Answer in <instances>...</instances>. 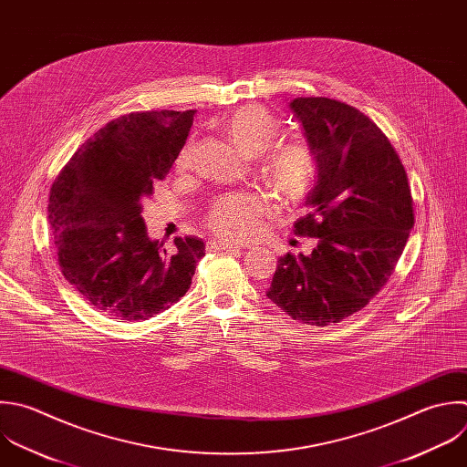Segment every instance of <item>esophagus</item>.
<instances>
[{
  "label": "esophagus",
  "mask_w": 467,
  "mask_h": 467,
  "mask_svg": "<svg viewBox=\"0 0 467 467\" xmlns=\"http://www.w3.org/2000/svg\"><path fill=\"white\" fill-rule=\"evenodd\" d=\"M206 248H208V250H212V252H217V250H241V246H239V244H235V243H228V241H221V239L208 241Z\"/></svg>",
  "instance_id": "esophagus-1"
}]
</instances>
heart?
<instances>
[{
  "mask_svg": "<svg viewBox=\"0 0 467 467\" xmlns=\"http://www.w3.org/2000/svg\"><path fill=\"white\" fill-rule=\"evenodd\" d=\"M219 131L243 155L259 157L257 173L272 193L285 204L303 201L316 184L319 161L314 148L306 142L272 144L281 122L265 106L244 104L219 122ZM193 161V144L188 142L179 155V168L188 170ZM272 212L268 201L259 195H228L219 199L210 215L208 226L223 237L246 239L255 234L259 219Z\"/></svg>",
  "mask_w": 467,
  "mask_h": 467,
  "instance_id": "1",
  "label": "heart"
}]
</instances>
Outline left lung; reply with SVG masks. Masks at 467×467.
Instances as JSON below:
<instances>
[{"instance_id":"1","label":"left lung","mask_w":467,"mask_h":467,"mask_svg":"<svg viewBox=\"0 0 467 467\" xmlns=\"http://www.w3.org/2000/svg\"><path fill=\"white\" fill-rule=\"evenodd\" d=\"M294 117L319 161L296 235L316 237L310 255L277 261L266 297L306 325L339 323L390 277L414 224L407 173L383 131L330 99H294Z\"/></svg>"}]
</instances>
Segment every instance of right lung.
<instances>
[{
	"label": "right lung",
	"instance_id": "right-lung-1",
	"mask_svg": "<svg viewBox=\"0 0 467 467\" xmlns=\"http://www.w3.org/2000/svg\"><path fill=\"white\" fill-rule=\"evenodd\" d=\"M195 111H144L111 120L57 177L49 224L64 277L115 319H148L190 288L204 255L199 237L175 250L148 237L142 201L186 144Z\"/></svg>",
	"mask_w": 467,
	"mask_h": 467
}]
</instances>
